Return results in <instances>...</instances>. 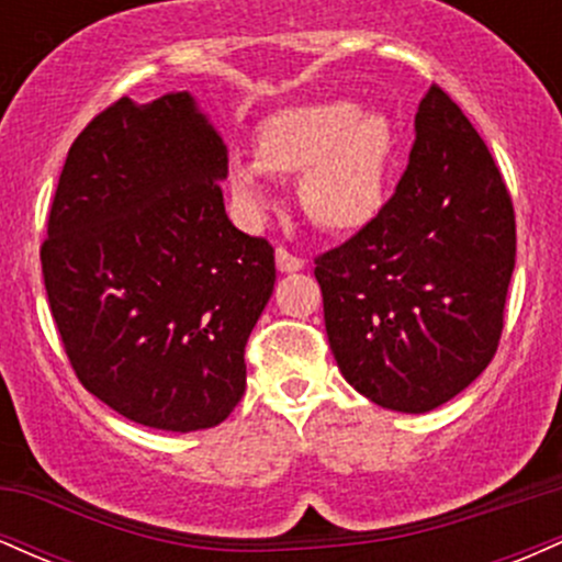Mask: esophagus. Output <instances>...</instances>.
Here are the masks:
<instances>
[{
    "instance_id": "34e87169",
    "label": "esophagus",
    "mask_w": 562,
    "mask_h": 562,
    "mask_svg": "<svg viewBox=\"0 0 562 562\" xmlns=\"http://www.w3.org/2000/svg\"><path fill=\"white\" fill-rule=\"evenodd\" d=\"M274 259H277V269H280V272H285V274L288 272H301V269H303L301 256H293L288 248H277Z\"/></svg>"
}]
</instances>
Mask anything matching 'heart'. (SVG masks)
Wrapping results in <instances>:
<instances>
[{"mask_svg": "<svg viewBox=\"0 0 562 562\" xmlns=\"http://www.w3.org/2000/svg\"><path fill=\"white\" fill-rule=\"evenodd\" d=\"M398 153V126L385 111L348 100L282 108L256 132V160L227 164V184L245 224H259L272 205L267 173L301 177L299 203L314 224L335 235L370 227L385 205Z\"/></svg>", "mask_w": 562, "mask_h": 562, "instance_id": "1", "label": "heart"}]
</instances>
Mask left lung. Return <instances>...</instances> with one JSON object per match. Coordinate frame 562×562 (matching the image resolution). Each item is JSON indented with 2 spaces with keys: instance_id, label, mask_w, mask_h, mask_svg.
Instances as JSON below:
<instances>
[{
  "instance_id": "8db88e82",
  "label": "left lung",
  "mask_w": 562,
  "mask_h": 562,
  "mask_svg": "<svg viewBox=\"0 0 562 562\" xmlns=\"http://www.w3.org/2000/svg\"><path fill=\"white\" fill-rule=\"evenodd\" d=\"M314 263L335 362L370 402L420 415L486 370L505 327L515 211L441 87L420 100L409 164L380 216Z\"/></svg>"
}]
</instances>
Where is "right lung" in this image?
Returning <instances> with one entry per match:
<instances>
[{"label":"right lung","instance_id":"obj_1","mask_svg":"<svg viewBox=\"0 0 562 562\" xmlns=\"http://www.w3.org/2000/svg\"><path fill=\"white\" fill-rule=\"evenodd\" d=\"M227 147L190 92L121 97L70 145L42 272L76 378L147 428L227 420L274 248L224 211Z\"/></svg>","mask_w":562,"mask_h":562}]
</instances>
